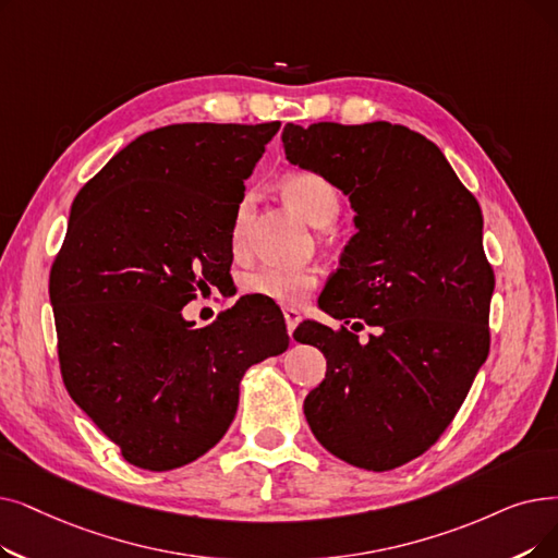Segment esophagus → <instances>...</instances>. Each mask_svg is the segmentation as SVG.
I'll use <instances>...</instances> for the list:
<instances>
[{"label":"esophagus","instance_id":"obj_1","mask_svg":"<svg viewBox=\"0 0 558 558\" xmlns=\"http://www.w3.org/2000/svg\"><path fill=\"white\" fill-rule=\"evenodd\" d=\"M282 314H284L287 332H289V337H292L294 328H296V326H299V322H301V312H299L296 307H284V310H282Z\"/></svg>","mask_w":558,"mask_h":558}]
</instances>
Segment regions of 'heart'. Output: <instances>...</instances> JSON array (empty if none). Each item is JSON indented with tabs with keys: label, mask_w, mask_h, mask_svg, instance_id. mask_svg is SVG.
<instances>
[{
	"label": "heart",
	"mask_w": 558,
	"mask_h": 558,
	"mask_svg": "<svg viewBox=\"0 0 558 558\" xmlns=\"http://www.w3.org/2000/svg\"><path fill=\"white\" fill-rule=\"evenodd\" d=\"M282 196L292 205L296 214H301L310 226H328L339 214V193L332 182L317 173H294L282 182ZM251 211V196L241 198L234 214L232 241L239 246L246 236V223ZM244 289L248 294L259 299L296 305L301 303L314 287H317V276L307 269H280V266H259V269L244 276Z\"/></svg>",
	"instance_id": "1"
}]
</instances>
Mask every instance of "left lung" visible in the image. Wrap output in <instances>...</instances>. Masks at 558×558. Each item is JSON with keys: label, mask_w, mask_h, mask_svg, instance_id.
Segmentation results:
<instances>
[{"label": "left lung", "mask_w": 558, "mask_h": 558, "mask_svg": "<svg viewBox=\"0 0 558 558\" xmlns=\"http://www.w3.org/2000/svg\"><path fill=\"white\" fill-rule=\"evenodd\" d=\"M282 143L355 211L357 232L319 305L378 328L367 344L344 326L296 328V342L326 355L305 420L349 465L395 470L438 442L490 351L495 274L481 207L438 145L403 125L287 123Z\"/></svg>", "instance_id": "left-lung-1"}]
</instances>
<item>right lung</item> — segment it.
Masks as SVG:
<instances>
[{
  "instance_id": "1",
  "label": "right lung",
  "mask_w": 558,
  "mask_h": 558,
  "mask_svg": "<svg viewBox=\"0 0 558 558\" xmlns=\"http://www.w3.org/2000/svg\"><path fill=\"white\" fill-rule=\"evenodd\" d=\"M278 130L145 132L72 203L50 271L61 376L136 468L166 472L207 453L234 420L246 369L289 347L282 314L248 296L205 328L182 317L230 274L244 180Z\"/></svg>"
}]
</instances>
